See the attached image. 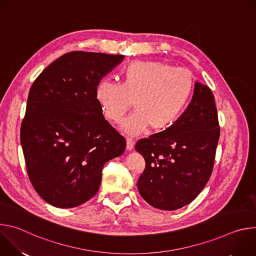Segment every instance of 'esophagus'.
<instances>
[{
    "mask_svg": "<svg viewBox=\"0 0 256 256\" xmlns=\"http://www.w3.org/2000/svg\"><path fill=\"white\" fill-rule=\"evenodd\" d=\"M134 146V138H126V150H128V151L132 150Z\"/></svg>",
    "mask_w": 256,
    "mask_h": 256,
    "instance_id": "esophagus-1",
    "label": "esophagus"
}]
</instances>
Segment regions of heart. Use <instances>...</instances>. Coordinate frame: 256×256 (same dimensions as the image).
<instances>
[{"instance_id":"heart-1","label":"heart","mask_w":256,"mask_h":256,"mask_svg":"<svg viewBox=\"0 0 256 256\" xmlns=\"http://www.w3.org/2000/svg\"><path fill=\"white\" fill-rule=\"evenodd\" d=\"M194 90V79L186 70L154 60H134L122 70V82L100 81L95 98L104 116L120 124L134 102L136 112L122 130L138 134L148 126L163 132L173 126L188 107Z\"/></svg>"}]
</instances>
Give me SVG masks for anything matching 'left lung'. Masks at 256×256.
Returning <instances> with one entry per match:
<instances>
[{"label": "left lung", "mask_w": 256, "mask_h": 256, "mask_svg": "<svg viewBox=\"0 0 256 256\" xmlns=\"http://www.w3.org/2000/svg\"><path fill=\"white\" fill-rule=\"evenodd\" d=\"M220 138L212 90L198 82L186 110L169 128L140 138L146 168L138 190L150 206L174 210L192 202L212 175Z\"/></svg>", "instance_id": "8db88e82"}]
</instances>
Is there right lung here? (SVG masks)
<instances>
[{
  "instance_id": "1",
  "label": "right lung",
  "mask_w": 256,
  "mask_h": 256,
  "mask_svg": "<svg viewBox=\"0 0 256 256\" xmlns=\"http://www.w3.org/2000/svg\"><path fill=\"white\" fill-rule=\"evenodd\" d=\"M122 54L70 52L33 82L20 140L32 186L50 204L78 206L96 194L104 164L120 156L126 138L95 98L101 79Z\"/></svg>"
}]
</instances>
